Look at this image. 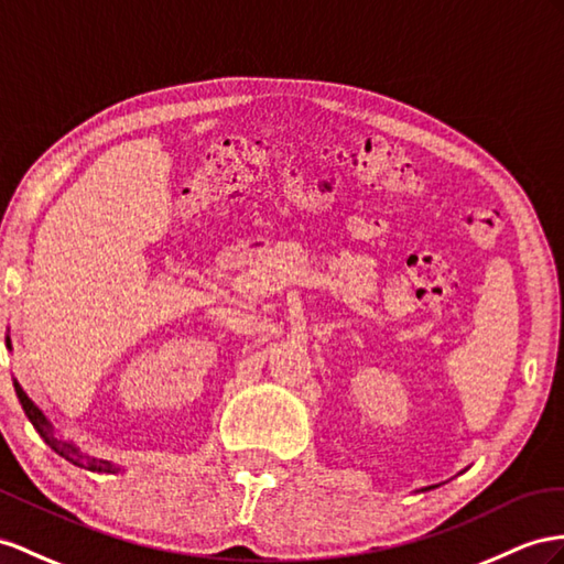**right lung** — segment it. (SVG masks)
<instances>
[{
  "label": "right lung",
  "instance_id": "add662e5",
  "mask_svg": "<svg viewBox=\"0 0 564 564\" xmlns=\"http://www.w3.org/2000/svg\"><path fill=\"white\" fill-rule=\"evenodd\" d=\"M13 386H17V395H19L21 405H23V410H25V414H28V420L33 422V426L42 433V436L47 438V443L54 447L56 453L64 455L68 462H74V465L85 467V469H93V471H113V467L109 465V462H105V459H85V457L76 451L74 445H68V443H64V441H59V438H54V436H52V429H50V422H47L45 416H42V412L33 405L31 398H28V395L23 393V388H21L19 383H13Z\"/></svg>",
  "mask_w": 564,
  "mask_h": 564
}]
</instances>
